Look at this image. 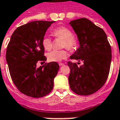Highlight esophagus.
I'll use <instances>...</instances> for the list:
<instances>
[{"instance_id": "obj_1", "label": "esophagus", "mask_w": 120, "mask_h": 120, "mask_svg": "<svg viewBox=\"0 0 120 120\" xmlns=\"http://www.w3.org/2000/svg\"><path fill=\"white\" fill-rule=\"evenodd\" d=\"M59 66H63L64 65V63H59Z\"/></svg>"}]
</instances>
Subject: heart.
<instances>
[{"label":"heart","instance_id":"b5f03b06","mask_svg":"<svg viewBox=\"0 0 120 120\" xmlns=\"http://www.w3.org/2000/svg\"><path fill=\"white\" fill-rule=\"evenodd\" d=\"M53 35L56 38L63 39L62 48H67L71 51H75L78 47V42L73 37L72 31L65 26H59L55 29L53 31ZM42 45L43 48L49 51L53 47V42L48 36H45L42 39ZM69 53L67 50H54L47 53V59L51 62H59L65 59L68 57Z\"/></svg>","mask_w":120,"mask_h":120}]
</instances>
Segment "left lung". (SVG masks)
<instances>
[{
  "instance_id": "1",
  "label": "left lung",
  "mask_w": 120,
  "mask_h": 120,
  "mask_svg": "<svg viewBox=\"0 0 120 120\" xmlns=\"http://www.w3.org/2000/svg\"><path fill=\"white\" fill-rule=\"evenodd\" d=\"M69 24L80 44L70 58L83 62L79 67L76 63H67L70 68L69 86L77 95H91L101 88L108 79L112 61L111 46L104 30L90 20L81 18Z\"/></svg>"
}]
</instances>
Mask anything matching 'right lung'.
Instances as JSON below:
<instances>
[{"label": "right lung", "instance_id": "obj_1", "mask_svg": "<svg viewBox=\"0 0 120 120\" xmlns=\"http://www.w3.org/2000/svg\"><path fill=\"white\" fill-rule=\"evenodd\" d=\"M53 22L33 21L18 27L7 46L6 59L12 80L21 93L29 97L42 98L53 88L59 64L45 63L37 67L38 61L45 63L47 60L42 39Z\"/></svg>", "mask_w": 120, "mask_h": 120}]
</instances>
